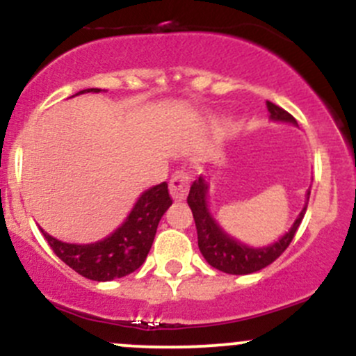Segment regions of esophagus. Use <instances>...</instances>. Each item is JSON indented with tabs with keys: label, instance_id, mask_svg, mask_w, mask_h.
I'll use <instances>...</instances> for the list:
<instances>
[{
	"label": "esophagus",
	"instance_id": "esophagus-1",
	"mask_svg": "<svg viewBox=\"0 0 356 356\" xmlns=\"http://www.w3.org/2000/svg\"><path fill=\"white\" fill-rule=\"evenodd\" d=\"M189 179L191 177H189V174H186V172H175V174L172 175L168 189H170V196L175 201H182L188 196L189 184H191Z\"/></svg>",
	"mask_w": 356,
	"mask_h": 356
}]
</instances>
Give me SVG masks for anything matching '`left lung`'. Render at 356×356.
Returning <instances> with one entry per match:
<instances>
[{
	"mask_svg": "<svg viewBox=\"0 0 356 356\" xmlns=\"http://www.w3.org/2000/svg\"><path fill=\"white\" fill-rule=\"evenodd\" d=\"M267 108L272 120L291 122V124L296 125V118L291 113H288L286 110H282L281 106L267 102ZM207 200L208 182L204 181L203 177H198L191 184V189H189L188 204L193 211V217H195L201 254H203L204 260H207L211 267L217 268V270H222L225 272V274L232 275H245L261 270V268L270 265L272 261L277 260V258L284 253L286 248H288L291 245V241H293L301 220H303L308 200H310V189L307 191V203H305L303 210L300 211V215H298V218L294 220V224L291 225L289 231L286 232L279 241H275L274 245L264 248H250L243 245L238 239L231 238L227 232H224V229H222L220 225L215 222V218L211 217L210 210H208Z\"/></svg>",
	"mask_w": 356,
	"mask_h": 356,
	"instance_id": "obj_1",
	"label": "left lung"
}]
</instances>
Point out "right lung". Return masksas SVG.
I'll return each mask as SVG.
<instances>
[{
	"instance_id": "1",
	"label": "right lung",
	"mask_w": 356,
	"mask_h": 356,
	"mask_svg": "<svg viewBox=\"0 0 356 356\" xmlns=\"http://www.w3.org/2000/svg\"><path fill=\"white\" fill-rule=\"evenodd\" d=\"M102 89H84L82 92H99ZM75 95V96H77ZM172 204L167 182L153 186L143 193L124 224L111 232L108 238L91 245H70L49 236L41 229L42 236L55 251L56 257L65 261L82 277L105 282L132 274L145 264L160 218Z\"/></svg>"
}]
</instances>
